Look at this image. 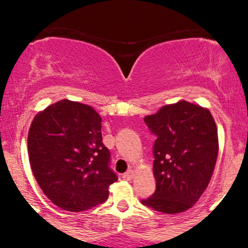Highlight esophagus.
I'll list each match as a JSON object with an SVG mask.
<instances>
[{"mask_svg": "<svg viewBox=\"0 0 248 248\" xmlns=\"http://www.w3.org/2000/svg\"><path fill=\"white\" fill-rule=\"evenodd\" d=\"M134 176H135V173H134L133 170H128L126 173H124V178L127 179V181H130V179H133Z\"/></svg>", "mask_w": 248, "mask_h": 248, "instance_id": "esophagus-1", "label": "esophagus"}]
</instances>
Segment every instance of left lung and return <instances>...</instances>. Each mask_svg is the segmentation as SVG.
<instances>
[{
	"mask_svg": "<svg viewBox=\"0 0 248 248\" xmlns=\"http://www.w3.org/2000/svg\"><path fill=\"white\" fill-rule=\"evenodd\" d=\"M144 122L154 143L156 191L142 204L176 215L193 206L205 191L218 157V132L210 110L179 100L161 107Z\"/></svg>",
	"mask_w": 248,
	"mask_h": 248,
	"instance_id": "obj_1",
	"label": "left lung"
}]
</instances>
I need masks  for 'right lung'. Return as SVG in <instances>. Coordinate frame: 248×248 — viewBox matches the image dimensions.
Segmentation results:
<instances>
[{"mask_svg":"<svg viewBox=\"0 0 248 248\" xmlns=\"http://www.w3.org/2000/svg\"><path fill=\"white\" fill-rule=\"evenodd\" d=\"M31 170L55 205L81 212L104 203L118 177L108 167L101 118L93 107L62 99L33 118L28 134Z\"/></svg>","mask_w":248,"mask_h":248,"instance_id":"1","label":"right lung"}]
</instances>
